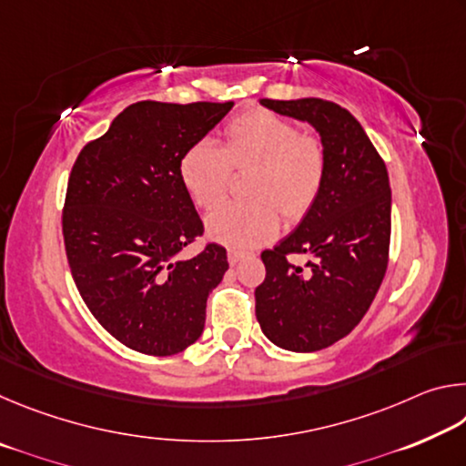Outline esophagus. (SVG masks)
I'll list each match as a JSON object with an SVG mask.
<instances>
[{"instance_id": "esophagus-1", "label": "esophagus", "mask_w": 466, "mask_h": 466, "mask_svg": "<svg viewBox=\"0 0 466 466\" xmlns=\"http://www.w3.org/2000/svg\"><path fill=\"white\" fill-rule=\"evenodd\" d=\"M244 257H247V252H242V250H228V263H230V265L240 263Z\"/></svg>"}]
</instances>
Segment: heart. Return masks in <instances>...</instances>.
I'll return each instance as SVG.
<instances>
[{"label": "heart", "instance_id": "b5f03b06", "mask_svg": "<svg viewBox=\"0 0 466 466\" xmlns=\"http://www.w3.org/2000/svg\"><path fill=\"white\" fill-rule=\"evenodd\" d=\"M244 193L208 216L211 238L234 248H252L279 232L281 216L299 222L317 203L325 183V152L302 136L294 121L267 108L244 110L226 125L224 144L199 139L178 160V178L197 208L208 209L226 195L232 170H248Z\"/></svg>", "mask_w": 466, "mask_h": 466}]
</instances>
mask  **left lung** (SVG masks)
Returning <instances> with one entry per match:
<instances>
[{
	"mask_svg": "<svg viewBox=\"0 0 466 466\" xmlns=\"http://www.w3.org/2000/svg\"><path fill=\"white\" fill-rule=\"evenodd\" d=\"M261 105L319 131L322 191L294 232L263 250L265 281L255 312L265 337L288 351H319L364 319L389 265L390 185L384 160L350 110L322 98ZM289 254H310L298 268Z\"/></svg>",
	"mask_w": 466,
	"mask_h": 466,
	"instance_id": "left-lung-1",
	"label": "left lung"
}]
</instances>
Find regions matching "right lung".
Instances as JSON below:
<instances>
[{
  "instance_id": "obj_1",
  "label": "right lung",
  "mask_w": 466,
  "mask_h": 466,
  "mask_svg": "<svg viewBox=\"0 0 466 466\" xmlns=\"http://www.w3.org/2000/svg\"><path fill=\"white\" fill-rule=\"evenodd\" d=\"M232 106L136 102L74 164L63 205L69 269L94 319L129 350L175 356L203 333L205 304L228 257L209 242L178 258L203 234L178 160Z\"/></svg>"
}]
</instances>
